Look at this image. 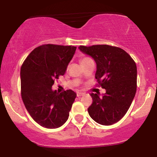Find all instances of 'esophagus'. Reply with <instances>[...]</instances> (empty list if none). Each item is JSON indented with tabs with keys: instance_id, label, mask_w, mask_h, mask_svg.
<instances>
[{
	"instance_id": "1",
	"label": "esophagus",
	"mask_w": 157,
	"mask_h": 157,
	"mask_svg": "<svg viewBox=\"0 0 157 157\" xmlns=\"http://www.w3.org/2000/svg\"><path fill=\"white\" fill-rule=\"evenodd\" d=\"M82 95H84V93H82V92H77V96L78 97L82 96Z\"/></svg>"
}]
</instances>
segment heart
<instances>
[{
	"instance_id": "1",
	"label": "heart",
	"mask_w": 157,
	"mask_h": 157,
	"mask_svg": "<svg viewBox=\"0 0 157 157\" xmlns=\"http://www.w3.org/2000/svg\"><path fill=\"white\" fill-rule=\"evenodd\" d=\"M89 59H90V58H89V57H83V58H82L80 60V63H84L85 61L88 60H89Z\"/></svg>"
}]
</instances>
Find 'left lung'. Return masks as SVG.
I'll return each mask as SVG.
<instances>
[{
	"label": "left lung",
	"instance_id": "8db88e82",
	"mask_svg": "<svg viewBox=\"0 0 157 157\" xmlns=\"http://www.w3.org/2000/svg\"><path fill=\"white\" fill-rule=\"evenodd\" d=\"M82 53L91 56L97 64L95 78L106 92L91 93L93 102L88 109L97 123L111 125L125 116L136 91L137 70L131 57L122 48L109 45L80 46Z\"/></svg>",
	"mask_w": 157,
	"mask_h": 157
}]
</instances>
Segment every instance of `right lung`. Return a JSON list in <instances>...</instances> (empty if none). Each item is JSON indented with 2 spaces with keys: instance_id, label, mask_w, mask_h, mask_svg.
Here are the masks:
<instances>
[{
  "instance_id": "add662e5",
  "label": "right lung",
  "mask_w": 157,
  "mask_h": 157,
  "mask_svg": "<svg viewBox=\"0 0 157 157\" xmlns=\"http://www.w3.org/2000/svg\"><path fill=\"white\" fill-rule=\"evenodd\" d=\"M76 46L46 44L35 48L21 68V97L30 116L40 125L57 128L67 121L77 94L52 90L55 79L63 75Z\"/></svg>"
}]
</instances>
